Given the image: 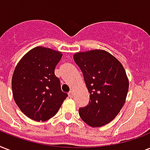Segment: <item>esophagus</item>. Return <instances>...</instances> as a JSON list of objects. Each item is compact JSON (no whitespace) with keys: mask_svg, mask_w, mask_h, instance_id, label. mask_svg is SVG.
Listing matches in <instances>:
<instances>
[{"mask_svg":"<svg viewBox=\"0 0 150 150\" xmlns=\"http://www.w3.org/2000/svg\"><path fill=\"white\" fill-rule=\"evenodd\" d=\"M73 95H74V93H73L72 90H71V91L68 93V96H69L70 98H71V97H73Z\"/></svg>","mask_w":150,"mask_h":150,"instance_id":"obj_1","label":"esophagus"}]
</instances>
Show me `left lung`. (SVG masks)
<instances>
[{"instance_id":"left-lung-1","label":"left lung","mask_w":150,"mask_h":150,"mask_svg":"<svg viewBox=\"0 0 150 150\" xmlns=\"http://www.w3.org/2000/svg\"><path fill=\"white\" fill-rule=\"evenodd\" d=\"M89 91V104L79 108L80 117L91 127L109 123L123 107L128 91L123 66L108 52L93 50L74 55Z\"/></svg>"}]
</instances>
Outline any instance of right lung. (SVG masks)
I'll use <instances>...</instances> for the list:
<instances>
[{
  "mask_svg": "<svg viewBox=\"0 0 150 150\" xmlns=\"http://www.w3.org/2000/svg\"><path fill=\"white\" fill-rule=\"evenodd\" d=\"M61 57V52L37 47L15 67L11 81L14 100L22 113L34 121L51 118L68 96L54 74Z\"/></svg>",
  "mask_w": 150,
  "mask_h": 150,
  "instance_id": "right-lung-1",
  "label": "right lung"
}]
</instances>
